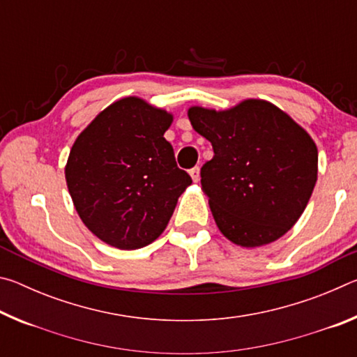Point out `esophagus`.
<instances>
[{
    "label": "esophagus",
    "instance_id": "1",
    "mask_svg": "<svg viewBox=\"0 0 357 357\" xmlns=\"http://www.w3.org/2000/svg\"><path fill=\"white\" fill-rule=\"evenodd\" d=\"M189 174H190L193 183H198V181H200V168H198V167L189 170Z\"/></svg>",
    "mask_w": 357,
    "mask_h": 357
}]
</instances>
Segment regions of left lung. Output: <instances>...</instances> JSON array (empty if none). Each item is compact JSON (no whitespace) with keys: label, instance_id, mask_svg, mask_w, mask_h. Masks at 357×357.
<instances>
[{"label":"left lung","instance_id":"8db88e82","mask_svg":"<svg viewBox=\"0 0 357 357\" xmlns=\"http://www.w3.org/2000/svg\"><path fill=\"white\" fill-rule=\"evenodd\" d=\"M187 116L213 144L214 157L200 174L220 233L249 249L282 238L317 184L318 149L309 132L263 99L227 110L193 105Z\"/></svg>","mask_w":357,"mask_h":357}]
</instances>
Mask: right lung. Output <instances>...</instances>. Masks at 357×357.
<instances>
[{"instance_id": "add662e5", "label": "right lung", "mask_w": 357, "mask_h": 357, "mask_svg": "<svg viewBox=\"0 0 357 357\" xmlns=\"http://www.w3.org/2000/svg\"><path fill=\"white\" fill-rule=\"evenodd\" d=\"M172 123L173 113L128 96L104 108L72 144L64 168L72 203L105 244L135 250L153 243L192 184L164 138Z\"/></svg>"}]
</instances>
